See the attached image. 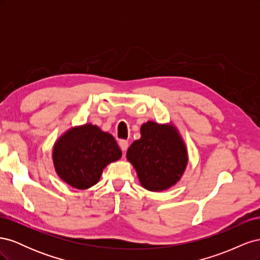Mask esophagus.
Instances as JSON below:
<instances>
[{"label":"esophagus","instance_id":"obj_1","mask_svg":"<svg viewBox=\"0 0 260 260\" xmlns=\"http://www.w3.org/2000/svg\"><path fill=\"white\" fill-rule=\"evenodd\" d=\"M119 146H120V148H121V151H122L123 153H125V151H127V149H128V146H129L128 141L121 140L120 142H119Z\"/></svg>","mask_w":260,"mask_h":260}]
</instances>
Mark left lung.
Segmentation results:
<instances>
[{"instance_id":"left-lung-1","label":"left lung","mask_w":260,"mask_h":260,"mask_svg":"<svg viewBox=\"0 0 260 260\" xmlns=\"http://www.w3.org/2000/svg\"><path fill=\"white\" fill-rule=\"evenodd\" d=\"M141 185L159 192L174 186L182 177L188 161L184 141L169 124L147 121L141 125V138L127 151Z\"/></svg>"}]
</instances>
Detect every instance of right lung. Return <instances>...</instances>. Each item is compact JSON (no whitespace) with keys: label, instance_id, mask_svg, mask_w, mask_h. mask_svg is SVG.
Listing matches in <instances>:
<instances>
[{"label":"right lung","instance_id":"1","mask_svg":"<svg viewBox=\"0 0 260 260\" xmlns=\"http://www.w3.org/2000/svg\"><path fill=\"white\" fill-rule=\"evenodd\" d=\"M121 154L111 133L85 123L59 137L53 146L52 158L55 171L64 182L85 190L96 184L103 169Z\"/></svg>","mask_w":260,"mask_h":260}]
</instances>
